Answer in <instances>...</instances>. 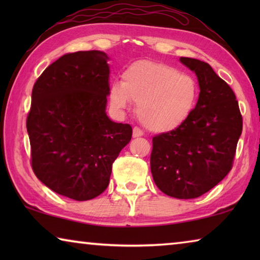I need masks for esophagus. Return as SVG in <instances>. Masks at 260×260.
Here are the masks:
<instances>
[{
    "label": "esophagus",
    "instance_id": "1",
    "mask_svg": "<svg viewBox=\"0 0 260 260\" xmlns=\"http://www.w3.org/2000/svg\"><path fill=\"white\" fill-rule=\"evenodd\" d=\"M143 135V132L141 131L138 127H134L133 128V138H141Z\"/></svg>",
    "mask_w": 260,
    "mask_h": 260
}]
</instances>
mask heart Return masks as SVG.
<instances>
[{"instance_id": "1", "label": "heart", "mask_w": 260, "mask_h": 260, "mask_svg": "<svg viewBox=\"0 0 260 260\" xmlns=\"http://www.w3.org/2000/svg\"><path fill=\"white\" fill-rule=\"evenodd\" d=\"M199 99V87L190 76L170 65L138 60L122 73V82L111 83L109 101L121 113L131 102L142 125L153 133H169L190 117Z\"/></svg>"}]
</instances>
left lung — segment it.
I'll list each match as a JSON object with an SVG mask.
<instances>
[{"label":"left lung","instance_id":"obj_1","mask_svg":"<svg viewBox=\"0 0 260 260\" xmlns=\"http://www.w3.org/2000/svg\"><path fill=\"white\" fill-rule=\"evenodd\" d=\"M179 60L196 74L199 100L183 125L152 139L150 167L162 192L190 200L217 186L231 171L242 116L234 91L208 63L188 57Z\"/></svg>","mask_w":260,"mask_h":260}]
</instances>
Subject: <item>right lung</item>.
<instances>
[{"label":"right lung","mask_w":260,"mask_h":260,"mask_svg":"<svg viewBox=\"0 0 260 260\" xmlns=\"http://www.w3.org/2000/svg\"><path fill=\"white\" fill-rule=\"evenodd\" d=\"M109 57L67 54L49 65L32 90L26 127L32 169L59 195L89 201L107 189L112 162L129 143L132 127L107 114Z\"/></svg>","instance_id":"add662e5"}]
</instances>
